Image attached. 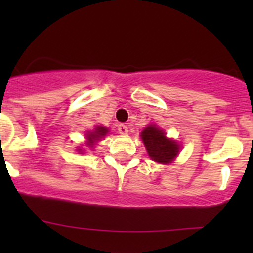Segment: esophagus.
<instances>
[{
	"instance_id": "obj_1",
	"label": "esophagus",
	"mask_w": 253,
	"mask_h": 253,
	"mask_svg": "<svg viewBox=\"0 0 253 253\" xmlns=\"http://www.w3.org/2000/svg\"><path fill=\"white\" fill-rule=\"evenodd\" d=\"M117 129H119L120 134H127V133H128V127H127L126 125H124V124H120L119 126H117Z\"/></svg>"
}]
</instances>
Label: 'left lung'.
<instances>
[{"label":"left lung","instance_id":"8db88e82","mask_svg":"<svg viewBox=\"0 0 253 253\" xmlns=\"http://www.w3.org/2000/svg\"><path fill=\"white\" fill-rule=\"evenodd\" d=\"M141 138L150 159L160 164L171 163L180 152V145L177 142L168 138L165 132L157 125H149L145 127L141 133Z\"/></svg>","mask_w":253,"mask_h":253}]
</instances>
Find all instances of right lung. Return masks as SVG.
Returning a JSON list of instances; mask_svg holds the SVG:
<instances>
[{"instance_id":"1","label":"right lung","mask_w":253,"mask_h":253,"mask_svg":"<svg viewBox=\"0 0 253 253\" xmlns=\"http://www.w3.org/2000/svg\"><path fill=\"white\" fill-rule=\"evenodd\" d=\"M108 133H109V128H106V127L104 126H95V128H94L93 131L88 132V134H86V145L93 147L94 143L99 141L100 138H103V137H105ZM78 150L79 152H82L81 148H79Z\"/></svg>"}]
</instances>
